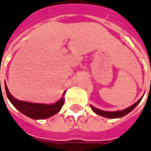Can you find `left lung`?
I'll use <instances>...</instances> for the list:
<instances>
[{
	"label": "left lung",
	"instance_id": "8db88e82",
	"mask_svg": "<svg viewBox=\"0 0 151 151\" xmlns=\"http://www.w3.org/2000/svg\"><path fill=\"white\" fill-rule=\"evenodd\" d=\"M142 97L141 99L137 101V102H135V104H133L132 106H131L130 107H128L126 109H124V110H120V111H115V112H106V111H103V110H100L99 109L94 108V106H91V107L92 110L94 111V113H97L98 115L102 116H105V117L107 118H119L121 117V116H124L127 115L128 113H129L133 109L135 108V106H137L138 104L139 103L140 101L142 100Z\"/></svg>",
	"mask_w": 151,
	"mask_h": 151
}]
</instances>
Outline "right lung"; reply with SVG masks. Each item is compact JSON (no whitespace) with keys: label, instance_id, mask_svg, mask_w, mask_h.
I'll return each mask as SVG.
<instances>
[{"label":"right lung","instance_id":"1","mask_svg":"<svg viewBox=\"0 0 151 151\" xmlns=\"http://www.w3.org/2000/svg\"><path fill=\"white\" fill-rule=\"evenodd\" d=\"M4 86H5L7 97L9 99V101H11V103L23 114L35 120L45 119V118L52 116L60 110V109L65 102L64 99H61L56 103L52 104V105L31 103L27 101H20L12 96V94L9 93L6 84H4Z\"/></svg>","mask_w":151,"mask_h":151}]
</instances>
